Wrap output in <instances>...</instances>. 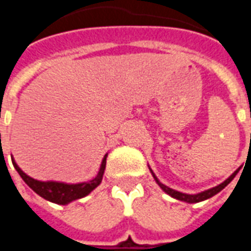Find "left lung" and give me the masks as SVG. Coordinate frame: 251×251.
Here are the masks:
<instances>
[{
  "mask_svg": "<svg viewBox=\"0 0 251 251\" xmlns=\"http://www.w3.org/2000/svg\"><path fill=\"white\" fill-rule=\"evenodd\" d=\"M238 171L239 169H237L234 174L228 177L227 180H225L222 184L219 185H216V187H214V188H210V189H207V191H203V192H200V194H195V195H188V194H183V192H179V191H175V189L172 188H169V187H167V185H164L163 183H160V180L156 177V175L153 174L152 171V175H153V177H154V180H156V183H157L158 185H160V188L163 189L164 192L165 194H168L169 196H172V198H175V199H177V200H181V201H187V203H199V201H203V200H207V199H210V198H212L214 195H216L218 192H221L222 189L225 188L230 181H231L234 177H235V175L238 174Z\"/></svg>",
  "mask_w": 251,
  "mask_h": 251,
  "instance_id": "1",
  "label": "left lung"
}]
</instances>
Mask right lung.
Returning a JSON list of instances; mask_svg holds the SVG:
<instances>
[{
	"mask_svg": "<svg viewBox=\"0 0 251 251\" xmlns=\"http://www.w3.org/2000/svg\"><path fill=\"white\" fill-rule=\"evenodd\" d=\"M106 157H107V154H104L98 175L93 180L84 181V183H77V184H67V183H59V181H40V180H35L33 177L28 176L25 172H23L13 158H12V163H13V167L19 172L20 176L23 177V180L29 185V188L35 191L36 194L40 195L41 198H44L46 200H50L52 203L64 205L71 203L74 200L82 199L84 196H87L93 189H95L100 184L102 177H103L104 168H106Z\"/></svg>",
	"mask_w": 251,
	"mask_h": 251,
	"instance_id": "1",
	"label": "right lung"
}]
</instances>
